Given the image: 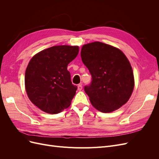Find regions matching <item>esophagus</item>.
Listing matches in <instances>:
<instances>
[{"label": "esophagus", "instance_id": "obj_1", "mask_svg": "<svg viewBox=\"0 0 159 159\" xmlns=\"http://www.w3.org/2000/svg\"><path fill=\"white\" fill-rule=\"evenodd\" d=\"M78 89L79 91H81V89H82V85H81V84H79V85H78Z\"/></svg>", "mask_w": 159, "mask_h": 159}]
</instances>
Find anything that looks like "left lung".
<instances>
[{
  "mask_svg": "<svg viewBox=\"0 0 159 159\" xmlns=\"http://www.w3.org/2000/svg\"><path fill=\"white\" fill-rule=\"evenodd\" d=\"M81 57L92 79L84 90L93 106L102 113H110L126 103L134 81L125 55L117 48L95 42L83 46Z\"/></svg>",
  "mask_w": 159,
  "mask_h": 159,
  "instance_id": "left-lung-1",
  "label": "left lung"
}]
</instances>
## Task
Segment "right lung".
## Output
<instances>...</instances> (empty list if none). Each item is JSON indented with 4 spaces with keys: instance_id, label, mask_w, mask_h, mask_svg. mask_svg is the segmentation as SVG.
<instances>
[{
    "instance_id": "obj_1",
    "label": "right lung",
    "mask_w": 159,
    "mask_h": 159,
    "mask_svg": "<svg viewBox=\"0 0 159 159\" xmlns=\"http://www.w3.org/2000/svg\"><path fill=\"white\" fill-rule=\"evenodd\" d=\"M79 53L78 46H56L32 57L25 72V88L33 104L57 114L68 108L78 89L72 84L68 65Z\"/></svg>"
}]
</instances>
